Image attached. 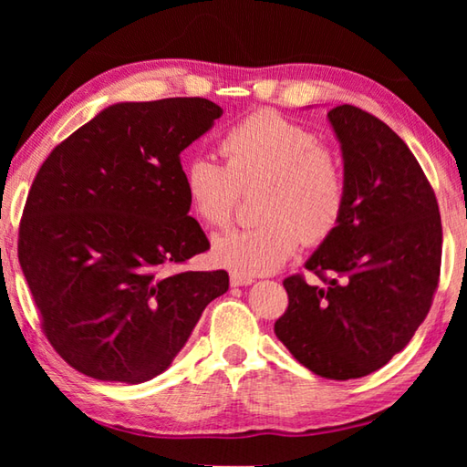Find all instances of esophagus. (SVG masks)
<instances>
[{
	"label": "esophagus",
	"instance_id": "1",
	"mask_svg": "<svg viewBox=\"0 0 467 467\" xmlns=\"http://www.w3.org/2000/svg\"><path fill=\"white\" fill-rule=\"evenodd\" d=\"M231 283H233V286H249L254 283V279L249 275H243V273H231Z\"/></svg>",
	"mask_w": 467,
	"mask_h": 467
}]
</instances>
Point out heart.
<instances>
[{
  "label": "heart",
  "instance_id": "1",
  "mask_svg": "<svg viewBox=\"0 0 467 467\" xmlns=\"http://www.w3.org/2000/svg\"><path fill=\"white\" fill-rule=\"evenodd\" d=\"M309 128L256 112L221 140L224 164L194 156L184 168L186 196L206 226L233 221L239 192L263 186L253 228L216 236L213 259L243 275H266L291 259L301 241L321 243L341 221L345 174L339 156Z\"/></svg>",
  "mask_w": 467,
  "mask_h": 467
}]
</instances>
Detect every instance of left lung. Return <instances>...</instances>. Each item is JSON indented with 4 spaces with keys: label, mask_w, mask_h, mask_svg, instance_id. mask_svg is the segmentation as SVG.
Here are the masks:
<instances>
[{
    "label": "left lung",
    "mask_w": 467,
    "mask_h": 467,
    "mask_svg": "<svg viewBox=\"0 0 467 467\" xmlns=\"http://www.w3.org/2000/svg\"><path fill=\"white\" fill-rule=\"evenodd\" d=\"M327 120L341 148L345 208L305 263L325 285L285 279L289 306L275 335L315 375L345 381L389 363L428 317L441 218L420 162L389 126L349 104Z\"/></svg>",
    "instance_id": "1"
}]
</instances>
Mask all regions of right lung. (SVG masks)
<instances>
[{
	"mask_svg": "<svg viewBox=\"0 0 467 467\" xmlns=\"http://www.w3.org/2000/svg\"><path fill=\"white\" fill-rule=\"evenodd\" d=\"M223 116L204 98L118 102L56 146L19 226L47 341L80 373L144 383L181 353L226 271L166 275L208 246L181 152Z\"/></svg>",
	"mask_w": 467,
	"mask_h": 467,
	"instance_id": "add662e5",
	"label": "right lung"
}]
</instances>
